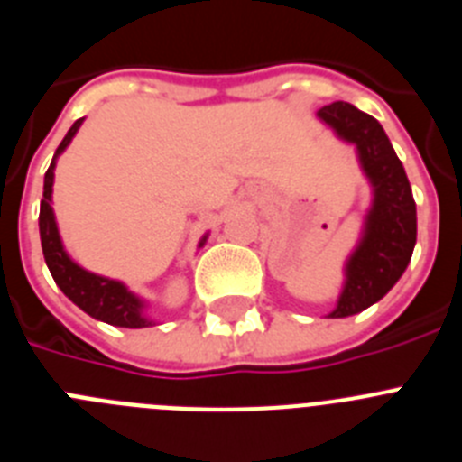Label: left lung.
Returning <instances> with one entry per match:
<instances>
[{
    "instance_id": "left-lung-1",
    "label": "left lung",
    "mask_w": 462,
    "mask_h": 462,
    "mask_svg": "<svg viewBox=\"0 0 462 462\" xmlns=\"http://www.w3.org/2000/svg\"><path fill=\"white\" fill-rule=\"evenodd\" d=\"M342 143L354 145L373 199L361 238L345 261V282L330 319L363 312L382 300L410 266L416 245V203L402 162L377 120L356 106L336 101L317 113Z\"/></svg>"
}]
</instances>
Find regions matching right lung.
<instances>
[{"label":"right lung","mask_w":462,"mask_h":462,"mask_svg":"<svg viewBox=\"0 0 462 462\" xmlns=\"http://www.w3.org/2000/svg\"><path fill=\"white\" fill-rule=\"evenodd\" d=\"M83 120L85 117L73 122L64 141L60 143V148L55 150V157H52L51 166L46 171V178H43V201H41L39 210V234L41 247H43V259H46V266L57 287L62 289L64 296L71 303L79 305L83 312H88L89 317L104 321V324L120 326V328H148V326L157 324V321L148 317V303L134 291H129L125 282L97 275V273L79 266L67 252V247H64L60 228H57L55 210H52L55 166L60 154L69 148V143L79 134ZM206 240L208 234L199 240V247H203Z\"/></svg>","instance_id":"add662e5"}]
</instances>
